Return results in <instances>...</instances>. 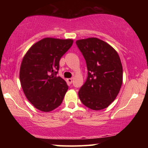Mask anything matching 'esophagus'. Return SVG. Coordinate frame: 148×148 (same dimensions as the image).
Instances as JSON below:
<instances>
[{"instance_id":"esophagus-1","label":"esophagus","mask_w":148,"mask_h":148,"mask_svg":"<svg viewBox=\"0 0 148 148\" xmlns=\"http://www.w3.org/2000/svg\"><path fill=\"white\" fill-rule=\"evenodd\" d=\"M67 81L69 83V84H71L72 83V79H71V78H70V79H67Z\"/></svg>"}]
</instances>
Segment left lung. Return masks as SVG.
<instances>
[{
  "instance_id": "left-lung-1",
  "label": "left lung",
  "mask_w": 148,
  "mask_h": 148,
  "mask_svg": "<svg viewBox=\"0 0 148 148\" xmlns=\"http://www.w3.org/2000/svg\"><path fill=\"white\" fill-rule=\"evenodd\" d=\"M86 62L88 77L79 91V99L92 110L107 108L115 99L123 84V66L111 45L96 38L76 42Z\"/></svg>"
}]
</instances>
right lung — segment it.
<instances>
[{"mask_svg": "<svg viewBox=\"0 0 148 148\" xmlns=\"http://www.w3.org/2000/svg\"><path fill=\"white\" fill-rule=\"evenodd\" d=\"M71 39L46 37L32 46L22 60L19 79L25 97L38 110L49 112L62 102L68 86L56 76L61 57L70 49Z\"/></svg>", "mask_w": 148, "mask_h": 148, "instance_id": "add662e5", "label": "right lung"}]
</instances>
